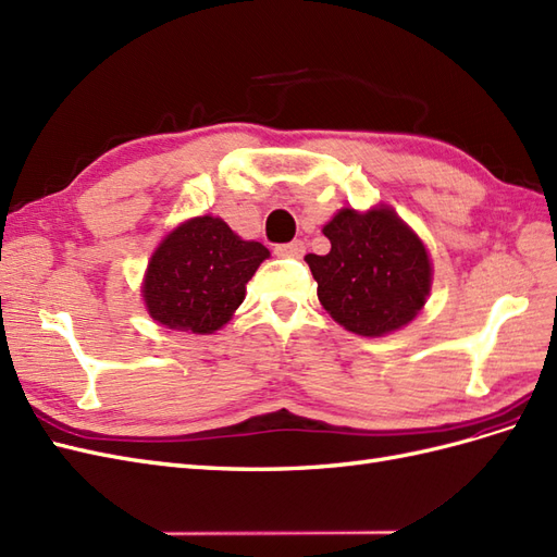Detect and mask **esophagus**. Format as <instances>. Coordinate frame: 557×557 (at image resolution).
Returning a JSON list of instances; mask_svg holds the SVG:
<instances>
[{"instance_id":"obj_1","label":"esophagus","mask_w":557,"mask_h":557,"mask_svg":"<svg viewBox=\"0 0 557 557\" xmlns=\"http://www.w3.org/2000/svg\"><path fill=\"white\" fill-rule=\"evenodd\" d=\"M275 253L282 256V259H301L306 253V245L301 239H294V242H287V245H277Z\"/></svg>"}]
</instances>
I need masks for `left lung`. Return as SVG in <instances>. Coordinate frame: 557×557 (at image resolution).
I'll list each match as a JSON object with an SVG mask.
<instances>
[{
  "label": "left lung",
  "mask_w": 557,
  "mask_h": 557,
  "mask_svg": "<svg viewBox=\"0 0 557 557\" xmlns=\"http://www.w3.org/2000/svg\"><path fill=\"white\" fill-rule=\"evenodd\" d=\"M332 249L308 253L318 298L348 332L383 336L417 318L431 292L423 242L388 207L341 209L324 225Z\"/></svg>",
  "instance_id": "left-lung-1"
}]
</instances>
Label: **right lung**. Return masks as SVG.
I'll use <instances>...</instances> for the list:
<instances>
[{"label":"right lung","instance_id":"add662e5","mask_svg":"<svg viewBox=\"0 0 557 557\" xmlns=\"http://www.w3.org/2000/svg\"><path fill=\"white\" fill-rule=\"evenodd\" d=\"M270 256L239 239L225 221L197 216L169 233L148 263L143 298L169 330L211 334L245 301L247 282Z\"/></svg>","mask_w":557,"mask_h":557}]
</instances>
